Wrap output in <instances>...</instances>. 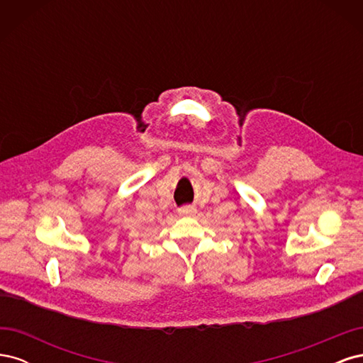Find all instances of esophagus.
<instances>
[{
  "label": "esophagus",
  "instance_id": "obj_1",
  "mask_svg": "<svg viewBox=\"0 0 363 363\" xmlns=\"http://www.w3.org/2000/svg\"><path fill=\"white\" fill-rule=\"evenodd\" d=\"M179 213L182 216H194L196 213V208L194 206H184V207L180 208Z\"/></svg>",
  "mask_w": 363,
  "mask_h": 363
}]
</instances>
